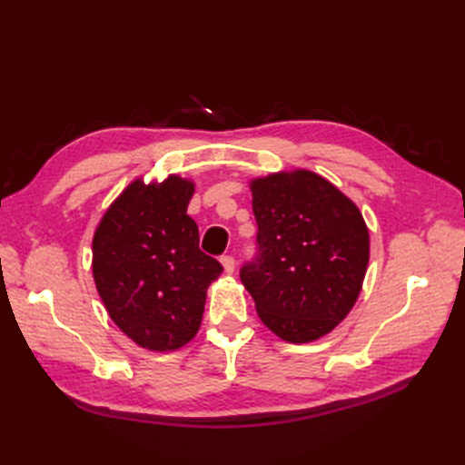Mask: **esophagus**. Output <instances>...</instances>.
<instances>
[{"label":"esophagus","instance_id":"34e87169","mask_svg":"<svg viewBox=\"0 0 465 465\" xmlns=\"http://www.w3.org/2000/svg\"><path fill=\"white\" fill-rule=\"evenodd\" d=\"M221 263H223V267H224V273H234V267H236V263H234V258L232 256H223L221 258Z\"/></svg>","mask_w":465,"mask_h":465}]
</instances>
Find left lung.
I'll return each mask as SVG.
<instances>
[{
  "label": "left lung",
  "mask_w": 465,
  "mask_h": 465,
  "mask_svg": "<svg viewBox=\"0 0 465 465\" xmlns=\"http://www.w3.org/2000/svg\"><path fill=\"white\" fill-rule=\"evenodd\" d=\"M258 254L241 270L260 320L281 340L308 343L353 308L369 265L359 207L311 171L252 180Z\"/></svg>",
  "instance_id": "obj_1"
}]
</instances>
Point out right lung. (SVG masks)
<instances>
[{
	"label": "right lung",
	"instance_id": "right-lung-1",
	"mask_svg": "<svg viewBox=\"0 0 465 465\" xmlns=\"http://www.w3.org/2000/svg\"><path fill=\"white\" fill-rule=\"evenodd\" d=\"M193 184L135 180L108 207L93 238L96 291L116 326L139 347L174 351L198 333L207 287L223 265L200 250L186 213Z\"/></svg>",
	"mask_w": 465,
	"mask_h": 465
}]
</instances>
